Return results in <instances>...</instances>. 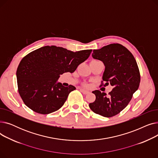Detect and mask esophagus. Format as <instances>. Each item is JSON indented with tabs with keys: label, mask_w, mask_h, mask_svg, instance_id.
I'll return each mask as SVG.
<instances>
[{
	"label": "esophagus",
	"mask_w": 158,
	"mask_h": 158,
	"mask_svg": "<svg viewBox=\"0 0 158 158\" xmlns=\"http://www.w3.org/2000/svg\"><path fill=\"white\" fill-rule=\"evenodd\" d=\"M80 91H81V92L82 94H85V95H86V94H89V91L86 90V89H82V88H81V89H80Z\"/></svg>",
	"instance_id": "obj_1"
}]
</instances>
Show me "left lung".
<instances>
[{
  "label": "left lung",
  "mask_w": 158,
  "mask_h": 158,
  "mask_svg": "<svg viewBox=\"0 0 158 158\" xmlns=\"http://www.w3.org/2000/svg\"><path fill=\"white\" fill-rule=\"evenodd\" d=\"M92 57L105 65L101 85L110 84L113 89L107 95L100 90L92 92L95 101L89 108L104 117H112L122 111L138 89L140 73L135 58L129 50L119 44H112L94 50ZM105 84H103V82Z\"/></svg>",
  "instance_id": "obj_1"
}]
</instances>
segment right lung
Listing matches in <instances>:
<instances>
[{"mask_svg": "<svg viewBox=\"0 0 158 158\" xmlns=\"http://www.w3.org/2000/svg\"><path fill=\"white\" fill-rule=\"evenodd\" d=\"M92 51L89 49L74 52L52 45L38 48L23 57L16 70V79L24 104L42 114L60 109L76 87H65L57 82L60 75L73 73Z\"/></svg>", "mask_w": 158, "mask_h": 158, "instance_id": "1", "label": "right lung"}]
</instances>
